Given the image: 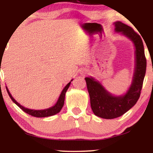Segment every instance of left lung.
<instances>
[{"mask_svg": "<svg viewBox=\"0 0 153 153\" xmlns=\"http://www.w3.org/2000/svg\"><path fill=\"white\" fill-rule=\"evenodd\" d=\"M116 32L121 33L131 39L135 47V69L132 82L125 95L114 96L108 93L99 81L85 77L87 88L94 114L104 119L120 117L137 103L141 95L146 70V58L143 41L132 28L121 22L114 23Z\"/></svg>", "mask_w": 153, "mask_h": 153, "instance_id": "8db88e82", "label": "left lung"}]
</instances>
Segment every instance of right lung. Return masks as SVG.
I'll list each match as a JSON object with an SVG mask.
<instances>
[{
    "label": "right lung",
    "instance_id": "right-lung-1",
    "mask_svg": "<svg viewBox=\"0 0 153 153\" xmlns=\"http://www.w3.org/2000/svg\"><path fill=\"white\" fill-rule=\"evenodd\" d=\"M72 81V79L71 80V81ZM71 81L70 83H68V84L66 85V86L64 88L62 91L60 93V95L59 98H58L57 102L55 105L52 106V107H50L49 108H46V109H43V110H33V109H29V108H27L24 106H23L21 105L20 104H19L14 99L13 97L11 95V94L9 92V90L6 87V89H7V91L8 93V95H9L10 97L11 98V100L14 102L16 105H17L19 107L24 111V112H26V114H28L30 116H34V117H37V118H44V117H48V116H53L58 113H59L61 110V108H62V106L64 105V101H65V93L67 91H68V88L70 87V85L71 83Z\"/></svg>",
    "mask_w": 153,
    "mask_h": 153
}]
</instances>
